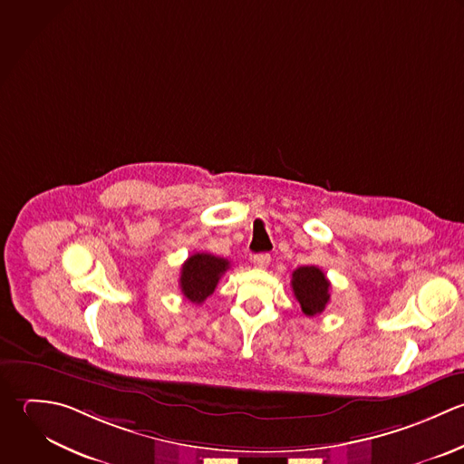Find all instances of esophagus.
Segmentation results:
<instances>
[{
	"label": "esophagus",
	"instance_id": "esophagus-1",
	"mask_svg": "<svg viewBox=\"0 0 464 464\" xmlns=\"http://www.w3.org/2000/svg\"><path fill=\"white\" fill-rule=\"evenodd\" d=\"M251 262H253L255 267L266 269V267L269 266V262H271V255H267V253H258V255H255V256L251 258Z\"/></svg>",
	"mask_w": 464,
	"mask_h": 464
}]
</instances>
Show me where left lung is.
Returning <instances> with one entry per match:
<instances>
[{"label": "left lung", "mask_w": 464, "mask_h": 464, "mask_svg": "<svg viewBox=\"0 0 464 464\" xmlns=\"http://www.w3.org/2000/svg\"><path fill=\"white\" fill-rule=\"evenodd\" d=\"M291 285L304 314L316 316L325 311V305L331 300V282L327 280L322 269H318L316 266L298 267L293 273Z\"/></svg>", "instance_id": "obj_1"}]
</instances>
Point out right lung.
<instances>
[{
	"instance_id": "obj_1",
	"label": "right lung",
	"mask_w": 464,
	"mask_h": 464,
	"mask_svg": "<svg viewBox=\"0 0 464 464\" xmlns=\"http://www.w3.org/2000/svg\"><path fill=\"white\" fill-rule=\"evenodd\" d=\"M229 269V262L226 258L209 255V253H195L191 255L180 269V291L191 302L200 305L208 296L213 295L220 276Z\"/></svg>"
}]
</instances>
